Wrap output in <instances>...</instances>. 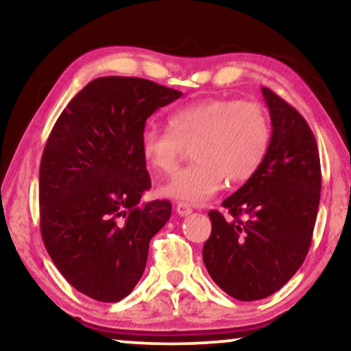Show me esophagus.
Returning <instances> with one entry per match:
<instances>
[{"label": "esophagus", "mask_w": 351, "mask_h": 351, "mask_svg": "<svg viewBox=\"0 0 351 351\" xmlns=\"http://www.w3.org/2000/svg\"><path fill=\"white\" fill-rule=\"evenodd\" d=\"M176 213L180 215V217H186V215H190L191 213H193V209L190 208L189 204H185V203H179L176 206Z\"/></svg>", "instance_id": "34e87169"}]
</instances>
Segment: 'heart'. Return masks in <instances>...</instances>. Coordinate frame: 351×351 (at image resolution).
Listing matches in <instances>:
<instances>
[{
    "mask_svg": "<svg viewBox=\"0 0 351 351\" xmlns=\"http://www.w3.org/2000/svg\"><path fill=\"white\" fill-rule=\"evenodd\" d=\"M270 141V121L258 104L204 99L171 112L167 128L143 129L141 153L152 171L172 174L185 147H193L195 165L177 172L158 191L180 203L201 204L222 189L225 179L241 184L256 176Z\"/></svg>",
    "mask_w": 351,
    "mask_h": 351,
    "instance_id": "obj_1",
    "label": "heart"
}]
</instances>
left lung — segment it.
<instances>
[{"label":"left lung","instance_id":"left-lung-1","mask_svg":"<svg viewBox=\"0 0 351 351\" xmlns=\"http://www.w3.org/2000/svg\"><path fill=\"white\" fill-rule=\"evenodd\" d=\"M271 141L256 176L223 199L233 219L210 210L213 232L203 247L206 270L220 289L243 302L280 291L310 249L321 191L316 138L304 117L262 88ZM241 215L248 219L241 221Z\"/></svg>","mask_w":351,"mask_h":351}]
</instances>
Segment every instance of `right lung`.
<instances>
[{
	"label": "right lung",
	"mask_w": 351,
	"mask_h": 351,
	"mask_svg": "<svg viewBox=\"0 0 351 351\" xmlns=\"http://www.w3.org/2000/svg\"><path fill=\"white\" fill-rule=\"evenodd\" d=\"M180 90L129 76L84 86L52 128L40 166L41 234L54 265L81 294L119 302L147 265L150 239L171 217L150 190L141 153L147 118Z\"/></svg>",
	"instance_id": "add662e5"
}]
</instances>
